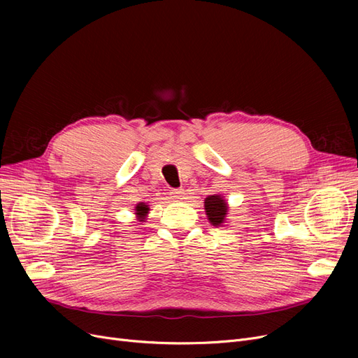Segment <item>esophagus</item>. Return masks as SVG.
Here are the masks:
<instances>
[{"label":"esophagus","instance_id":"1","mask_svg":"<svg viewBox=\"0 0 358 358\" xmlns=\"http://www.w3.org/2000/svg\"><path fill=\"white\" fill-rule=\"evenodd\" d=\"M171 196H173V199H174L176 201H181V200L184 199L185 193H184L182 189H177V190H173V192H171Z\"/></svg>","mask_w":358,"mask_h":358}]
</instances>
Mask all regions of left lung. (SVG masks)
I'll list each match as a JSON object with an SVG mask.
<instances>
[{"label":"left lung","mask_w":358,"mask_h":358,"mask_svg":"<svg viewBox=\"0 0 358 358\" xmlns=\"http://www.w3.org/2000/svg\"><path fill=\"white\" fill-rule=\"evenodd\" d=\"M228 201L220 194H212L204 199V210L208 215V220L213 227H223L228 217Z\"/></svg>","instance_id":"left-lung-1"}]
</instances>
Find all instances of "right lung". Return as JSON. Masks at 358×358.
<instances>
[{"instance_id":"1","label":"right lung","mask_w":358,"mask_h":358,"mask_svg":"<svg viewBox=\"0 0 358 358\" xmlns=\"http://www.w3.org/2000/svg\"><path fill=\"white\" fill-rule=\"evenodd\" d=\"M149 206L146 203H138L135 206V215H136V219L138 222H145L146 220V216L149 213Z\"/></svg>"}]
</instances>
